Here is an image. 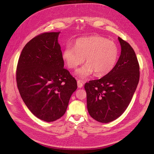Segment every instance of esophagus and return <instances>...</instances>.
<instances>
[{"label": "esophagus", "mask_w": 154, "mask_h": 154, "mask_svg": "<svg viewBox=\"0 0 154 154\" xmlns=\"http://www.w3.org/2000/svg\"><path fill=\"white\" fill-rule=\"evenodd\" d=\"M77 86H78V87H79V88H82V87H83V83H82V80H79L77 81Z\"/></svg>", "instance_id": "34e87169"}]
</instances>
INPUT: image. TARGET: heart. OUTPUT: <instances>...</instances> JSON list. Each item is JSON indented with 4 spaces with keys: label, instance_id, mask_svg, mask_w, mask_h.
<instances>
[{
    "label": "heart",
    "instance_id": "1",
    "mask_svg": "<svg viewBox=\"0 0 154 154\" xmlns=\"http://www.w3.org/2000/svg\"><path fill=\"white\" fill-rule=\"evenodd\" d=\"M118 58L116 44L97 35L77 39L74 48L67 46L63 53L64 62L71 69L77 68L85 59L86 64L76 71V75L82 79L94 72L97 76L108 74L115 67Z\"/></svg>",
    "mask_w": 154,
    "mask_h": 154
}]
</instances>
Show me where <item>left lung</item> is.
I'll return each mask as SVG.
<instances>
[{
	"label": "left lung",
	"instance_id": "left-lung-1",
	"mask_svg": "<svg viewBox=\"0 0 154 154\" xmlns=\"http://www.w3.org/2000/svg\"><path fill=\"white\" fill-rule=\"evenodd\" d=\"M121 53L113 69L100 79L85 85L87 108L98 122H112L125 112L140 79V66L133 48L118 37Z\"/></svg>",
	"mask_w": 154,
	"mask_h": 154
}]
</instances>
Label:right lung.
I'll list each match as a JSON object with an SVG mask.
<instances>
[{"label": "right lung", "instance_id": "1", "mask_svg": "<svg viewBox=\"0 0 154 154\" xmlns=\"http://www.w3.org/2000/svg\"><path fill=\"white\" fill-rule=\"evenodd\" d=\"M59 32L41 33L28 42L19 58L16 82L20 95L38 118L52 122L64 115L76 80L64 68Z\"/></svg>", "mask_w": 154, "mask_h": 154}]
</instances>
